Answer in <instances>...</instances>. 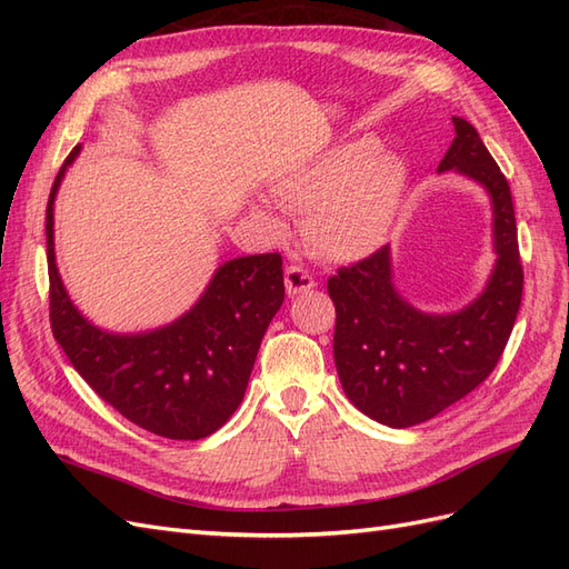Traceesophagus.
I'll use <instances>...</instances> for the list:
<instances>
[{
    "mask_svg": "<svg viewBox=\"0 0 569 569\" xmlns=\"http://www.w3.org/2000/svg\"><path fill=\"white\" fill-rule=\"evenodd\" d=\"M284 287L289 297H299V295H306V291H311L316 287V280L303 268L289 266L284 270Z\"/></svg>",
    "mask_w": 569,
    "mask_h": 569,
    "instance_id": "esophagus-1",
    "label": "esophagus"
}]
</instances>
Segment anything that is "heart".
<instances>
[{
    "mask_svg": "<svg viewBox=\"0 0 569 569\" xmlns=\"http://www.w3.org/2000/svg\"><path fill=\"white\" fill-rule=\"evenodd\" d=\"M408 189V166L375 134L337 142L272 180V199L289 213H308L306 237L318 256L358 263L380 251ZM253 218L270 234L287 222L270 203L258 201Z\"/></svg>",
    "mask_w": 569,
    "mask_h": 569,
    "instance_id": "heart-1",
    "label": "heart"
}]
</instances>
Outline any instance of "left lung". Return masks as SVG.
<instances>
[{"label":"left lung","instance_id":"obj_1","mask_svg":"<svg viewBox=\"0 0 569 569\" xmlns=\"http://www.w3.org/2000/svg\"><path fill=\"white\" fill-rule=\"evenodd\" d=\"M456 140L439 173L477 182L491 201L496 263L481 295L453 313H425L393 284L391 249L327 282L337 308L335 366L343 393L375 422L406 429L432 420L487 380L522 301L518 228L508 180L477 130L453 116Z\"/></svg>","mask_w":569,"mask_h":569}]
</instances>
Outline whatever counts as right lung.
<instances>
[{
  "label": "right lung",
  "instance_id": "obj_1",
  "mask_svg": "<svg viewBox=\"0 0 569 569\" xmlns=\"http://www.w3.org/2000/svg\"><path fill=\"white\" fill-rule=\"evenodd\" d=\"M68 153L47 203L51 332L80 377L120 416L166 439H203L242 403L270 320L284 301L282 256H239L216 268L194 306L147 332H111L68 297L54 253V201Z\"/></svg>",
  "mask_w": 569,
  "mask_h": 569
}]
</instances>
